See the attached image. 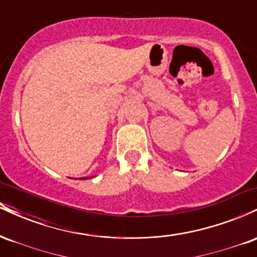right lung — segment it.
I'll list each match as a JSON object with an SVG mask.
<instances>
[{"label": "right lung", "instance_id": "1", "mask_svg": "<svg viewBox=\"0 0 257 257\" xmlns=\"http://www.w3.org/2000/svg\"><path fill=\"white\" fill-rule=\"evenodd\" d=\"M82 179H88V178H82Z\"/></svg>", "mask_w": 257, "mask_h": 257}]
</instances>
